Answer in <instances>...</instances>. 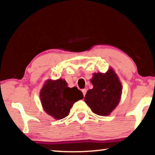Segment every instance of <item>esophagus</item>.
I'll list each match as a JSON object with an SVG mask.
<instances>
[{
	"label": "esophagus",
	"mask_w": 155,
	"mask_h": 155,
	"mask_svg": "<svg viewBox=\"0 0 155 155\" xmlns=\"http://www.w3.org/2000/svg\"><path fill=\"white\" fill-rule=\"evenodd\" d=\"M82 92H83V94H84V96L85 97V93H86V89H83L82 90Z\"/></svg>",
	"instance_id": "1"
}]
</instances>
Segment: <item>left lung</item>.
<instances>
[{
    "mask_svg": "<svg viewBox=\"0 0 155 155\" xmlns=\"http://www.w3.org/2000/svg\"><path fill=\"white\" fill-rule=\"evenodd\" d=\"M91 81L93 88L85 94V103L95 114L107 116L115 109L120 100L122 86L118 77L110 68L105 74H93Z\"/></svg>",
    "mask_w": 155,
    "mask_h": 155,
    "instance_id": "1",
    "label": "left lung"
}]
</instances>
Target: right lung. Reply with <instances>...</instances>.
Returning a JSON list of instances; mask_svg holds the SVG:
<instances>
[{
  "mask_svg": "<svg viewBox=\"0 0 155 155\" xmlns=\"http://www.w3.org/2000/svg\"><path fill=\"white\" fill-rule=\"evenodd\" d=\"M41 105L45 111L56 120L69 115L74 103L84 98L82 92L77 87H68L64 79H48L40 93Z\"/></svg>",
  "mask_w": 155,
  "mask_h": 155,
  "instance_id": "right-lung-1",
  "label": "right lung"
}]
</instances>
